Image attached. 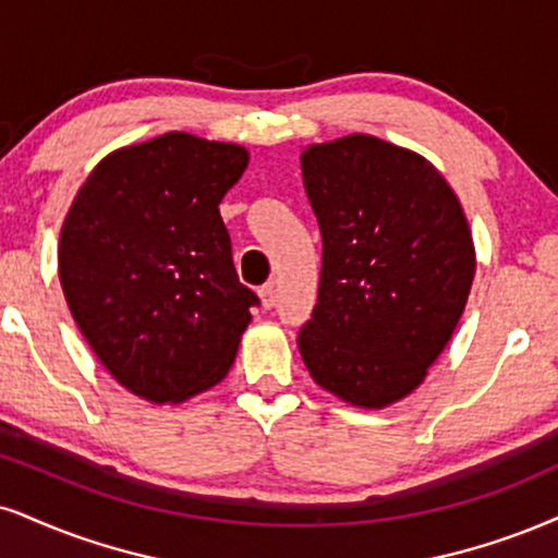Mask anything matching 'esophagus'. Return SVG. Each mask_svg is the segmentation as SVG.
Returning <instances> with one entry per match:
<instances>
[{"mask_svg": "<svg viewBox=\"0 0 558 558\" xmlns=\"http://www.w3.org/2000/svg\"><path fill=\"white\" fill-rule=\"evenodd\" d=\"M258 298H260V305L266 307V311H271L274 302H277V287H274V281H268L258 290Z\"/></svg>", "mask_w": 558, "mask_h": 558, "instance_id": "1", "label": "esophagus"}]
</instances>
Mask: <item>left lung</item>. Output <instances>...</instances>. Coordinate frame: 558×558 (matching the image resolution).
Here are the masks:
<instances>
[{"mask_svg":"<svg viewBox=\"0 0 558 558\" xmlns=\"http://www.w3.org/2000/svg\"><path fill=\"white\" fill-rule=\"evenodd\" d=\"M318 217V305L298 347L320 388L383 409L418 388L456 331L476 251L463 206L422 155L367 134L300 157Z\"/></svg>","mask_w":558,"mask_h":558,"instance_id":"1","label":"left lung"}]
</instances>
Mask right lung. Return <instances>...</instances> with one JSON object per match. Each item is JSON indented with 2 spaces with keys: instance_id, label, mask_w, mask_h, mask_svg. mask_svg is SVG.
<instances>
[{
  "instance_id": "1",
  "label": "right lung",
  "mask_w": 558,
  "mask_h": 558,
  "mask_svg": "<svg viewBox=\"0 0 558 558\" xmlns=\"http://www.w3.org/2000/svg\"><path fill=\"white\" fill-rule=\"evenodd\" d=\"M247 168L238 144L170 132L116 149L74 196L59 279L102 367L153 403L230 373L256 292L240 284L219 202Z\"/></svg>"
}]
</instances>
